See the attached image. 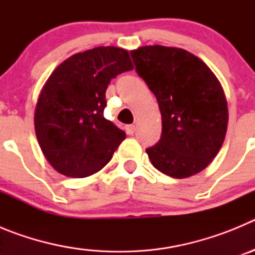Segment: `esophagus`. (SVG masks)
<instances>
[{
	"instance_id": "34e87169",
	"label": "esophagus",
	"mask_w": 255,
	"mask_h": 255,
	"mask_svg": "<svg viewBox=\"0 0 255 255\" xmlns=\"http://www.w3.org/2000/svg\"><path fill=\"white\" fill-rule=\"evenodd\" d=\"M126 132L129 135H134L135 130H136V128H135V125H126Z\"/></svg>"
}]
</instances>
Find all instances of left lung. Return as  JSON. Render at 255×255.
<instances>
[{"mask_svg": "<svg viewBox=\"0 0 255 255\" xmlns=\"http://www.w3.org/2000/svg\"><path fill=\"white\" fill-rule=\"evenodd\" d=\"M130 55L161 111V139L147 148L152 164L175 179L200 172L217 155L227 130V102L218 79L185 49L145 46Z\"/></svg>", "mask_w": 255, "mask_h": 255, "instance_id": "left-lung-1", "label": "left lung"}]
</instances>
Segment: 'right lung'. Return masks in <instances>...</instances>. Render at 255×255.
I'll return each instance as SVG.
<instances>
[{"label":"right lung","mask_w":255,"mask_h":255,"mask_svg":"<svg viewBox=\"0 0 255 255\" xmlns=\"http://www.w3.org/2000/svg\"><path fill=\"white\" fill-rule=\"evenodd\" d=\"M130 70L126 49L97 47L71 56L52 73L40 92L34 125L40 149L56 171L87 177L110 162L126 134L103 117L106 89Z\"/></svg>","instance_id":"obj_1"}]
</instances>
